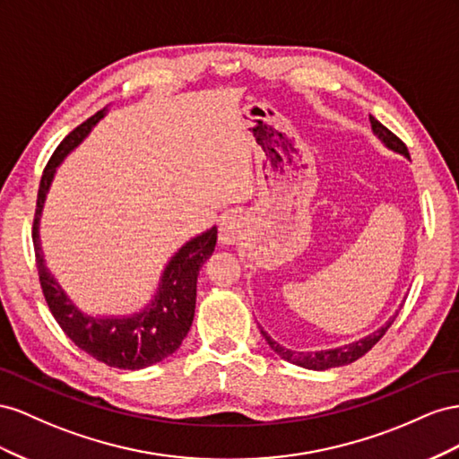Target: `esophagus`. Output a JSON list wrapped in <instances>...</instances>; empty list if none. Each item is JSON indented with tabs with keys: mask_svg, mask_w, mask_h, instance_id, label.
Listing matches in <instances>:
<instances>
[{
	"mask_svg": "<svg viewBox=\"0 0 459 459\" xmlns=\"http://www.w3.org/2000/svg\"><path fill=\"white\" fill-rule=\"evenodd\" d=\"M242 221L237 217V215H230V217H225L221 222L219 227V240L222 244H234L238 242L240 237H242Z\"/></svg>",
	"mask_w": 459,
	"mask_h": 459,
	"instance_id": "34e87169",
	"label": "esophagus"
}]
</instances>
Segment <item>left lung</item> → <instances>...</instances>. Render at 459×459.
Instances as JSON below:
<instances>
[{"label":"left lung","mask_w":459,"mask_h":459,"mask_svg":"<svg viewBox=\"0 0 459 459\" xmlns=\"http://www.w3.org/2000/svg\"><path fill=\"white\" fill-rule=\"evenodd\" d=\"M369 121H371L373 133L385 142L386 148L394 150V152H398V153H402L405 157H410V152H408V148H405V143L394 133H390V130L383 123H378L375 117H371V115H369ZM396 316H398V313H396ZM396 316L392 317V319H388V323L385 326H381V329H378V331H375L373 334L365 336L361 340H356V342H351V344L334 348V350L294 351V350H288V348L274 342V340L265 331H261V334H264V338L267 340V344L271 346V350L274 353H279L282 359L290 361L294 365H299V368H306V369L325 371V369H331V368H342V365L353 363L356 359H359L361 356H365V353H368L378 342V340L385 336V333L390 329V325L394 323Z\"/></svg>","instance_id":"8db88e82"}]
</instances>
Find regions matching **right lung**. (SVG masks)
Wrapping results in <instances>:
<instances>
[{
    "label": "right lung",
    "mask_w": 459,
    "mask_h": 459,
    "mask_svg": "<svg viewBox=\"0 0 459 459\" xmlns=\"http://www.w3.org/2000/svg\"><path fill=\"white\" fill-rule=\"evenodd\" d=\"M103 113L106 109L98 111L81 126H76L49 157L40 188H38L32 242L44 298L63 333L78 348L109 368L136 371L171 356L188 334L195 309V282H198L202 265L215 250L217 227L192 238L171 257L153 299L140 313L130 317H91L78 309L44 264L38 222H40L46 194L54 180L56 169L61 165L65 155L88 136Z\"/></svg>",
    "instance_id": "right-lung-1"
}]
</instances>
